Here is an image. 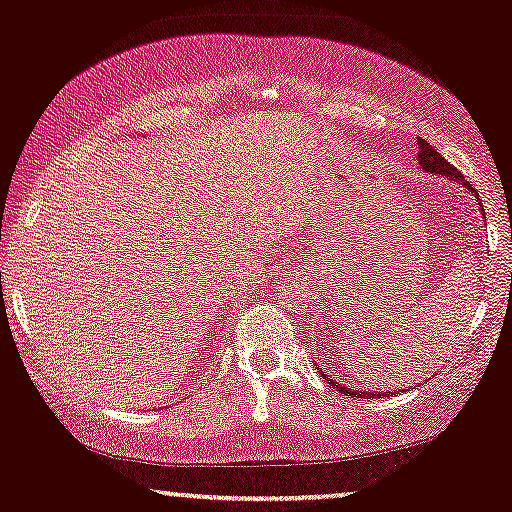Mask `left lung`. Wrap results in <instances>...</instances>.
Segmentation results:
<instances>
[{"instance_id":"left-lung-1","label":"left lung","mask_w":512,"mask_h":512,"mask_svg":"<svg viewBox=\"0 0 512 512\" xmlns=\"http://www.w3.org/2000/svg\"><path fill=\"white\" fill-rule=\"evenodd\" d=\"M417 159H420V166L424 171H427V174L446 176V178H451V181H460L463 186L474 190L472 183L465 181L463 174H460V171L455 169V166L448 162L446 157H441V152H436L434 147L429 145L424 138H420V155H417ZM322 365H324V362H322ZM319 374H322V377L326 379V384H329L331 389H338L341 393H346V396H353V398H362V396L381 398V396H384V393H367V391H357V389H353V386H343L341 381L336 379V369H329V374H326V369H324V372L319 369Z\"/></svg>"}]
</instances>
